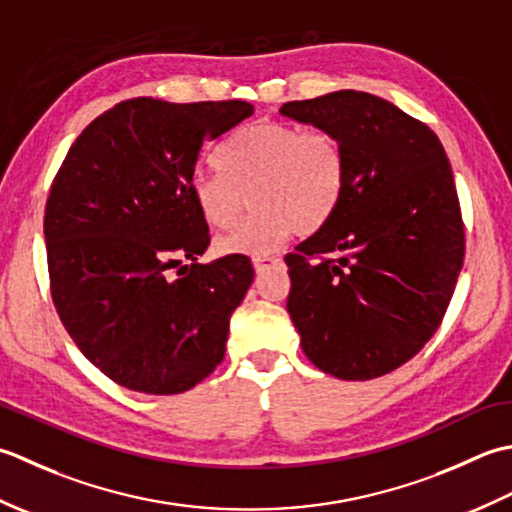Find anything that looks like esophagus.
<instances>
[{
    "label": "esophagus",
    "instance_id": "34e87169",
    "mask_svg": "<svg viewBox=\"0 0 512 512\" xmlns=\"http://www.w3.org/2000/svg\"><path fill=\"white\" fill-rule=\"evenodd\" d=\"M280 263V258H276V256H258V258H254V269L258 271H263V269H267L269 265H278Z\"/></svg>",
    "mask_w": 512,
    "mask_h": 512
}]
</instances>
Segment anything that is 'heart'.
Returning <instances> with one entry per match:
<instances>
[{"mask_svg": "<svg viewBox=\"0 0 512 512\" xmlns=\"http://www.w3.org/2000/svg\"><path fill=\"white\" fill-rule=\"evenodd\" d=\"M216 161L218 172L198 170L192 176L203 221L229 227L243 212L247 194L256 207L218 238V254L263 256L294 232L316 234L336 216L347 190V152L327 128L254 123L236 132Z\"/></svg>", "mask_w": 512, "mask_h": 512, "instance_id": "obj_1", "label": "heart"}]
</instances>
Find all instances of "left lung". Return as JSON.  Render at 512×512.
I'll return each mask as SVG.
<instances>
[{
  "instance_id": "left-lung-1",
  "label": "left lung",
  "mask_w": 512,
  "mask_h": 512,
  "mask_svg": "<svg viewBox=\"0 0 512 512\" xmlns=\"http://www.w3.org/2000/svg\"><path fill=\"white\" fill-rule=\"evenodd\" d=\"M280 112L336 132L347 152L336 216L285 256L302 351L333 378H380L433 338L451 305L466 252L451 161L429 125L369 92Z\"/></svg>"
}]
</instances>
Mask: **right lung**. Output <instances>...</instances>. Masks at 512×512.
I'll list each match as a JSON object with an SVG mask.
<instances>
[{
	"mask_svg": "<svg viewBox=\"0 0 512 512\" xmlns=\"http://www.w3.org/2000/svg\"><path fill=\"white\" fill-rule=\"evenodd\" d=\"M252 112L241 99L123 101L79 134L52 181V302L83 356L125 389L183 393L225 356L254 267L243 254L196 263L212 238L192 176L205 145Z\"/></svg>",
	"mask_w": 512,
	"mask_h": 512,
	"instance_id": "right-lung-1",
	"label": "right lung"
}]
</instances>
